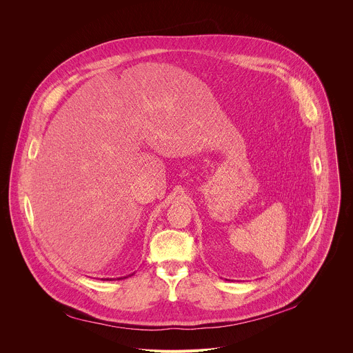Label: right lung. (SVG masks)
I'll list each match as a JSON object with an SVG mask.
<instances>
[{
  "mask_svg": "<svg viewBox=\"0 0 353 353\" xmlns=\"http://www.w3.org/2000/svg\"><path fill=\"white\" fill-rule=\"evenodd\" d=\"M130 276V275H128ZM124 278H127V276H124ZM103 279H106V281H112V278H103ZM117 279H123V276L121 278H117Z\"/></svg>",
  "mask_w": 353,
  "mask_h": 353,
  "instance_id": "obj_1",
  "label": "right lung"
}]
</instances>
